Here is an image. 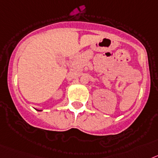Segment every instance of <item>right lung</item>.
Instances as JSON below:
<instances>
[{
	"label": "right lung",
	"mask_w": 158,
	"mask_h": 158,
	"mask_svg": "<svg viewBox=\"0 0 158 158\" xmlns=\"http://www.w3.org/2000/svg\"><path fill=\"white\" fill-rule=\"evenodd\" d=\"M39 111H40V110H39Z\"/></svg>",
	"instance_id": "1"
}]
</instances>
